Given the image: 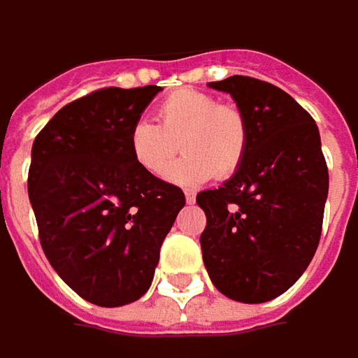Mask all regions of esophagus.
<instances>
[{
    "label": "esophagus",
    "mask_w": 358,
    "mask_h": 358,
    "mask_svg": "<svg viewBox=\"0 0 358 358\" xmlns=\"http://www.w3.org/2000/svg\"><path fill=\"white\" fill-rule=\"evenodd\" d=\"M185 201H187V203H195V193H193V191H185Z\"/></svg>",
    "instance_id": "1"
}]
</instances>
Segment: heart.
Returning a JSON list of instances; mask_svg holds the SVG:
<instances>
[{
	"label": "heart",
	"mask_w": 358,
	"mask_h": 358,
	"mask_svg": "<svg viewBox=\"0 0 358 358\" xmlns=\"http://www.w3.org/2000/svg\"><path fill=\"white\" fill-rule=\"evenodd\" d=\"M151 120L134 122L129 151L134 163L151 175H161L176 149L186 155L165 171L177 185H199L215 173L224 179L238 169L248 147V124L238 106L217 104L211 94L177 90L163 100Z\"/></svg>",
	"instance_id": "obj_1"
}]
</instances>
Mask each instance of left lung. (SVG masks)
Segmentation results:
<instances>
[{"label":"left lung","instance_id":"1","mask_svg":"<svg viewBox=\"0 0 358 358\" xmlns=\"http://www.w3.org/2000/svg\"><path fill=\"white\" fill-rule=\"evenodd\" d=\"M209 88L236 100L248 147L222 187L197 193L207 217L203 264L227 298L268 302L304 274L318 248L329 195L318 127L274 84L229 76Z\"/></svg>","mask_w":358,"mask_h":358}]
</instances>
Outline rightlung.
<instances>
[{"instance_id": "1", "label": "right lung", "mask_w": 358, "mask_h": 358, "mask_svg": "<svg viewBox=\"0 0 358 358\" xmlns=\"http://www.w3.org/2000/svg\"><path fill=\"white\" fill-rule=\"evenodd\" d=\"M161 86L102 88L60 108L31 147L27 195L45 258L96 306L151 286L183 191L134 163L129 133Z\"/></svg>"}]
</instances>
